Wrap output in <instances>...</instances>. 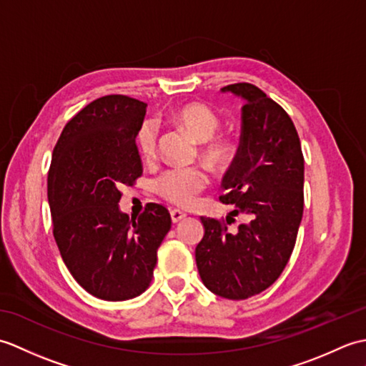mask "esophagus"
I'll list each match as a JSON object with an SVG mask.
<instances>
[{"label": "esophagus", "mask_w": 366, "mask_h": 366, "mask_svg": "<svg viewBox=\"0 0 366 366\" xmlns=\"http://www.w3.org/2000/svg\"><path fill=\"white\" fill-rule=\"evenodd\" d=\"M169 214H171V220H173V223L181 222V220L185 219V217H187V214L182 212V211H179V209H173V211H171Z\"/></svg>", "instance_id": "1"}]
</instances>
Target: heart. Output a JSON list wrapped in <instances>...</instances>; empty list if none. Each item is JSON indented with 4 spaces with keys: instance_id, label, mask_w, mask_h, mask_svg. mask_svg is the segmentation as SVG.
<instances>
[{
    "instance_id": "obj_1",
    "label": "heart",
    "mask_w": 366,
    "mask_h": 366,
    "mask_svg": "<svg viewBox=\"0 0 366 366\" xmlns=\"http://www.w3.org/2000/svg\"><path fill=\"white\" fill-rule=\"evenodd\" d=\"M169 119L184 129L201 146V155L211 167H223L234 155V144L227 138H214L220 127V118L211 107L204 104H185L171 112ZM138 146L143 157H155L160 142L159 124L147 119L138 130ZM209 184L207 174L199 168H171L155 181V190L168 203L189 207Z\"/></svg>"
}]
</instances>
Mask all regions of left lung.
Here are the masks:
<instances>
[{"label":"left lung","mask_w":366,"mask_h":366,"mask_svg":"<svg viewBox=\"0 0 366 366\" xmlns=\"http://www.w3.org/2000/svg\"><path fill=\"white\" fill-rule=\"evenodd\" d=\"M222 92L240 97L244 107L240 144L220 201L248 222L229 232L224 223L201 217L204 236L195 259L209 291L244 300L267 290L291 258L303 214V154L291 118L259 88L236 83Z\"/></svg>","instance_id":"8db88e82"}]
</instances>
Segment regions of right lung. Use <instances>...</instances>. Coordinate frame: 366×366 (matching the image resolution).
<instances>
[{
    "mask_svg": "<svg viewBox=\"0 0 366 366\" xmlns=\"http://www.w3.org/2000/svg\"><path fill=\"white\" fill-rule=\"evenodd\" d=\"M146 107L121 94L96 99L66 124L51 155L46 192L54 240L76 283L102 300L147 290L171 228L162 204L149 203L138 219L118 206L119 189L143 173L135 138Z\"/></svg>",
    "mask_w": 366,
    "mask_h": 366,
    "instance_id": "add662e5",
    "label": "right lung"
}]
</instances>
